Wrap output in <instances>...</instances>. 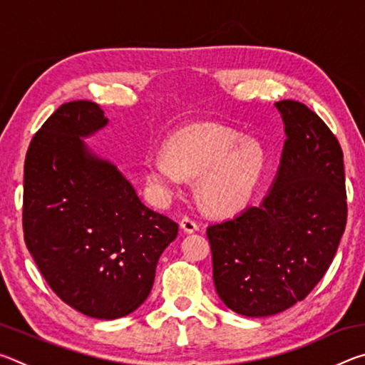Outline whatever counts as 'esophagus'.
Instances as JSON below:
<instances>
[{"label":"esophagus","mask_w":365,"mask_h":365,"mask_svg":"<svg viewBox=\"0 0 365 365\" xmlns=\"http://www.w3.org/2000/svg\"><path fill=\"white\" fill-rule=\"evenodd\" d=\"M180 227L185 233H193L197 230V224L191 217H183L180 220Z\"/></svg>","instance_id":"34e87169"}]
</instances>
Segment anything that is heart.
Listing matches in <instances>:
<instances>
[{
  "label": "heart",
  "mask_w": 365,
  "mask_h": 365,
  "mask_svg": "<svg viewBox=\"0 0 365 365\" xmlns=\"http://www.w3.org/2000/svg\"><path fill=\"white\" fill-rule=\"evenodd\" d=\"M265 169L264 148L256 140L215 122L183 127L150 154L141 175L154 201L165 202L196 177V196L214 215H232L251 201Z\"/></svg>",
  "instance_id": "1"
}]
</instances>
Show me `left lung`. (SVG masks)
<instances>
[{
	"mask_svg": "<svg viewBox=\"0 0 365 365\" xmlns=\"http://www.w3.org/2000/svg\"><path fill=\"white\" fill-rule=\"evenodd\" d=\"M287 141L259 206L207 227L214 285L233 312L267 317L304 299L325 275L346 227L343 151L306 104L275 103Z\"/></svg>",
	"mask_w": 365,
	"mask_h": 365,
	"instance_id": "obj_1",
	"label": "left lung"
}]
</instances>
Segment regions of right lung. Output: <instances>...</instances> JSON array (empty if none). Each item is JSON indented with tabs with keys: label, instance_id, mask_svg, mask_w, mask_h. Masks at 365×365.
I'll use <instances>...</instances> for the list:
<instances>
[{
	"label": "right lung",
	"instance_id": "right-lung-1",
	"mask_svg": "<svg viewBox=\"0 0 365 365\" xmlns=\"http://www.w3.org/2000/svg\"><path fill=\"white\" fill-rule=\"evenodd\" d=\"M109 123L91 101L43 123L24 165V238L48 285L93 319L137 311L178 225L153 211L113 160L86 145Z\"/></svg>",
	"mask_w": 365,
	"mask_h": 365
}]
</instances>
